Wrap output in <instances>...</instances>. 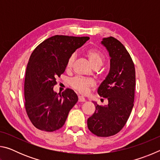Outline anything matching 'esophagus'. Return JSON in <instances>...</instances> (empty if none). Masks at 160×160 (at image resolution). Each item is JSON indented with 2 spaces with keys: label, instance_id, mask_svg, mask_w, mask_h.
Here are the masks:
<instances>
[{
  "label": "esophagus",
  "instance_id": "esophagus-1",
  "mask_svg": "<svg viewBox=\"0 0 160 160\" xmlns=\"http://www.w3.org/2000/svg\"><path fill=\"white\" fill-rule=\"evenodd\" d=\"M78 101H79L80 102H84L86 101L85 98L82 96H78Z\"/></svg>",
  "mask_w": 160,
  "mask_h": 160
}]
</instances>
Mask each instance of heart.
<instances>
[{
    "instance_id": "1",
    "label": "heart",
    "mask_w": 160,
    "mask_h": 160,
    "mask_svg": "<svg viewBox=\"0 0 160 160\" xmlns=\"http://www.w3.org/2000/svg\"><path fill=\"white\" fill-rule=\"evenodd\" d=\"M86 56L93 68H100L104 61V56L99 51L96 49H89L86 51ZM75 56H70L66 63V69L70 70L73 65ZM70 86L81 94H87L91 88L95 85L93 80L85 78L76 77L70 82Z\"/></svg>"
}]
</instances>
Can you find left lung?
Segmentation results:
<instances>
[{"instance_id":"8db88e82","label":"left lung","mask_w":160,"mask_h":160,"mask_svg":"<svg viewBox=\"0 0 160 160\" xmlns=\"http://www.w3.org/2000/svg\"><path fill=\"white\" fill-rule=\"evenodd\" d=\"M101 44L110 56L109 72L99 85V95L108 99V104L99 106L88 119V127L99 137L115 135L125 126L133 107L135 70L128 51L115 38H104Z\"/></svg>"}]
</instances>
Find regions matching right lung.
Wrapping results in <instances>:
<instances>
[{
	"instance_id": "right-lung-1",
	"label": "right lung",
	"mask_w": 160,
	"mask_h": 160,
	"mask_svg": "<svg viewBox=\"0 0 160 160\" xmlns=\"http://www.w3.org/2000/svg\"><path fill=\"white\" fill-rule=\"evenodd\" d=\"M89 39L55 35L38 45L31 54L25 79V105L37 128L53 132L64 125L78 97L71 89L61 94L54 92L56 78L63 73L70 56Z\"/></svg>"
}]
</instances>
